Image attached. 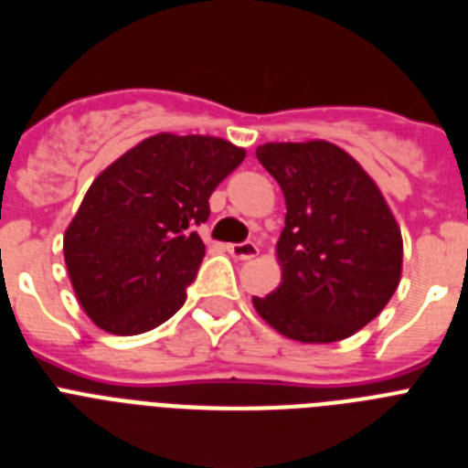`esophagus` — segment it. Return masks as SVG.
I'll use <instances>...</instances> for the list:
<instances>
[{"label": "esophagus", "instance_id": "obj_1", "mask_svg": "<svg viewBox=\"0 0 468 468\" xmlns=\"http://www.w3.org/2000/svg\"><path fill=\"white\" fill-rule=\"evenodd\" d=\"M228 252L233 254L235 259H240V261H245V259H252L259 254V247L257 242L247 240V242H233V245H228Z\"/></svg>", "mask_w": 468, "mask_h": 468}]
</instances>
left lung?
Wrapping results in <instances>:
<instances>
[{
	"label": "left lung",
	"instance_id": "8db88e82",
	"mask_svg": "<svg viewBox=\"0 0 468 468\" xmlns=\"http://www.w3.org/2000/svg\"><path fill=\"white\" fill-rule=\"evenodd\" d=\"M259 164L285 195L282 282L254 297L259 316L300 343H335L374 321L402 271V235L386 199L347 152L324 140L269 143Z\"/></svg>",
	"mask_w": 468,
	"mask_h": 468
}]
</instances>
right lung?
<instances>
[{"mask_svg":"<svg viewBox=\"0 0 468 468\" xmlns=\"http://www.w3.org/2000/svg\"><path fill=\"white\" fill-rule=\"evenodd\" d=\"M245 149L209 135H161L125 152L100 174L64 238L82 309L113 335H137L186 304L197 278L216 186Z\"/></svg>","mask_w":468,"mask_h":468,"instance_id":"add662e5","label":"right lung"}]
</instances>
